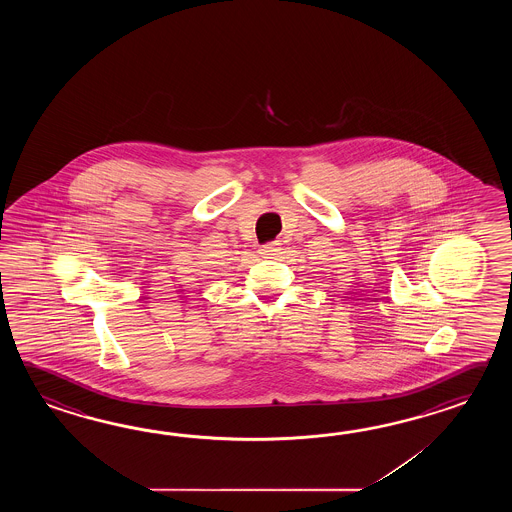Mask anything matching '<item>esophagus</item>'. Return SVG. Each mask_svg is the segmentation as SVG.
Returning a JSON list of instances; mask_svg holds the SVG:
<instances>
[{"label":"esophagus","instance_id":"34e87169","mask_svg":"<svg viewBox=\"0 0 512 512\" xmlns=\"http://www.w3.org/2000/svg\"><path fill=\"white\" fill-rule=\"evenodd\" d=\"M261 254H263V258H276L280 251H282V247H280V243L278 241H269V243H265L263 247L260 249Z\"/></svg>","mask_w":512,"mask_h":512}]
</instances>
